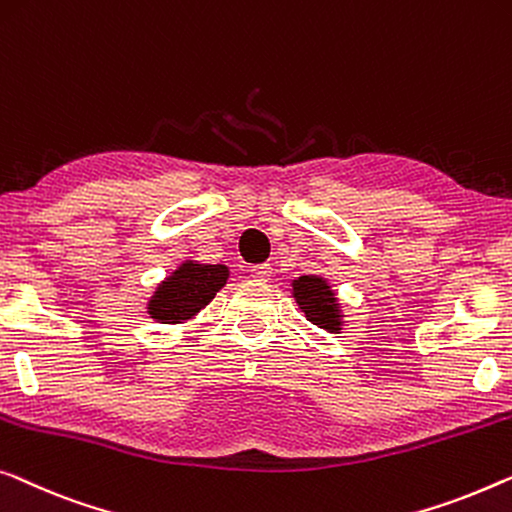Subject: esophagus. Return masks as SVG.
Wrapping results in <instances>:
<instances>
[{
  "label": "esophagus",
  "mask_w": 512,
  "mask_h": 512,
  "mask_svg": "<svg viewBox=\"0 0 512 512\" xmlns=\"http://www.w3.org/2000/svg\"><path fill=\"white\" fill-rule=\"evenodd\" d=\"M251 277H254L256 281H268L270 274H272V268L268 263H261V265H254V268L249 270Z\"/></svg>",
  "instance_id": "1"
}]
</instances>
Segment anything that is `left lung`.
Listing matches in <instances>:
<instances>
[{
  "instance_id": "obj_1",
  "label": "left lung",
  "mask_w": 512,
  "mask_h": 512,
  "mask_svg": "<svg viewBox=\"0 0 512 512\" xmlns=\"http://www.w3.org/2000/svg\"><path fill=\"white\" fill-rule=\"evenodd\" d=\"M291 298L298 302V307L309 323L316 328L339 332L346 325L344 302L328 279L323 274H302L298 279H291Z\"/></svg>"
}]
</instances>
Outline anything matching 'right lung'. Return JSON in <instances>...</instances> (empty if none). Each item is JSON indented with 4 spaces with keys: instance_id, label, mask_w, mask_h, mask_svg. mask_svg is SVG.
Returning a JSON list of instances; mask_svg holds the SVG:
<instances>
[{
    "instance_id": "right-lung-1",
    "label": "right lung",
    "mask_w": 512,
    "mask_h": 512,
    "mask_svg": "<svg viewBox=\"0 0 512 512\" xmlns=\"http://www.w3.org/2000/svg\"><path fill=\"white\" fill-rule=\"evenodd\" d=\"M231 277L224 263H201L187 258L161 279L145 302V314L164 325L189 323L214 300Z\"/></svg>"
}]
</instances>
